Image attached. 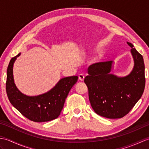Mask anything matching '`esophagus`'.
Returning a JSON list of instances; mask_svg holds the SVG:
<instances>
[{"label":"esophagus","instance_id":"34e87169","mask_svg":"<svg viewBox=\"0 0 149 149\" xmlns=\"http://www.w3.org/2000/svg\"><path fill=\"white\" fill-rule=\"evenodd\" d=\"M79 79L81 81H83L84 79V76L83 74H79Z\"/></svg>","mask_w":149,"mask_h":149}]
</instances>
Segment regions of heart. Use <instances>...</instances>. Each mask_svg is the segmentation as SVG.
Returning <instances> with one entry per match:
<instances>
[{
  "instance_id": "heart-1",
  "label": "heart",
  "mask_w": 149,
  "mask_h": 149,
  "mask_svg": "<svg viewBox=\"0 0 149 149\" xmlns=\"http://www.w3.org/2000/svg\"><path fill=\"white\" fill-rule=\"evenodd\" d=\"M101 58H102V55L101 54H99V55L96 56L95 57H94L92 60H91V63H94V64L99 63L100 61Z\"/></svg>"
}]
</instances>
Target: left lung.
<instances>
[{"instance_id":"left-lung-1","label":"left lung","mask_w":149,"mask_h":149,"mask_svg":"<svg viewBox=\"0 0 149 149\" xmlns=\"http://www.w3.org/2000/svg\"><path fill=\"white\" fill-rule=\"evenodd\" d=\"M134 66L125 76L111 74L115 62H101L91 65L84 83L88 88L89 100L97 115L108 118H119L130 111L143 93L145 85L143 58L132 43Z\"/></svg>"}]
</instances>
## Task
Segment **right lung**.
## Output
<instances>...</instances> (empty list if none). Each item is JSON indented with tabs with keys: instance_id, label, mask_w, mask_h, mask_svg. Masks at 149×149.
<instances>
[{
	"instance_id": "obj_1",
	"label": "right lung",
	"mask_w": 149,
	"mask_h": 149,
	"mask_svg": "<svg viewBox=\"0 0 149 149\" xmlns=\"http://www.w3.org/2000/svg\"><path fill=\"white\" fill-rule=\"evenodd\" d=\"M21 53L13 58L7 69L6 92L11 104L26 118L36 122H48L58 118L69 91L77 83V76L61 79L52 89L35 96L22 93L15 83L13 66Z\"/></svg>"
}]
</instances>
